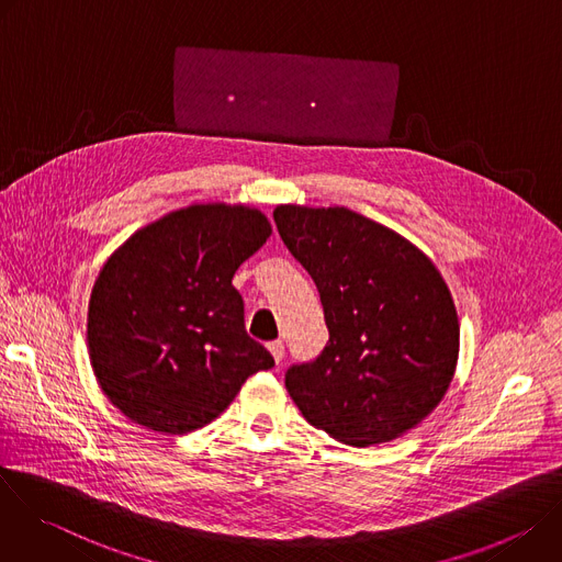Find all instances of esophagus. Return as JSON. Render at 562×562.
Segmentation results:
<instances>
[{"mask_svg": "<svg viewBox=\"0 0 562 562\" xmlns=\"http://www.w3.org/2000/svg\"><path fill=\"white\" fill-rule=\"evenodd\" d=\"M267 347H269L271 356L276 358V362H280L284 358V342L282 340H271Z\"/></svg>", "mask_w": 562, "mask_h": 562, "instance_id": "1", "label": "esophagus"}]
</instances>
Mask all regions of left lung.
Returning <instances> with one entry per match:
<instances>
[{
	"instance_id": "1",
	"label": "left lung",
	"mask_w": 562,
	"mask_h": 562,
	"mask_svg": "<svg viewBox=\"0 0 562 562\" xmlns=\"http://www.w3.org/2000/svg\"><path fill=\"white\" fill-rule=\"evenodd\" d=\"M273 220L325 308L329 342L284 384L302 416L353 447L425 420L458 360V315L438 269L403 235L349 209L278 206Z\"/></svg>"
}]
</instances>
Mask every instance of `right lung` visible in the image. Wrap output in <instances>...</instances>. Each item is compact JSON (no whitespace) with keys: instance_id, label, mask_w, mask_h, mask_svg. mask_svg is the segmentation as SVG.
<instances>
[{"instance_id":"obj_1","label":"right lung","mask_w":562,"mask_h":562,"mask_svg":"<svg viewBox=\"0 0 562 562\" xmlns=\"http://www.w3.org/2000/svg\"><path fill=\"white\" fill-rule=\"evenodd\" d=\"M269 233L260 211L204 204L148 224L109 258L87 334L98 382L124 416L189 434L276 364L247 334L245 302L231 284Z\"/></svg>"}]
</instances>
